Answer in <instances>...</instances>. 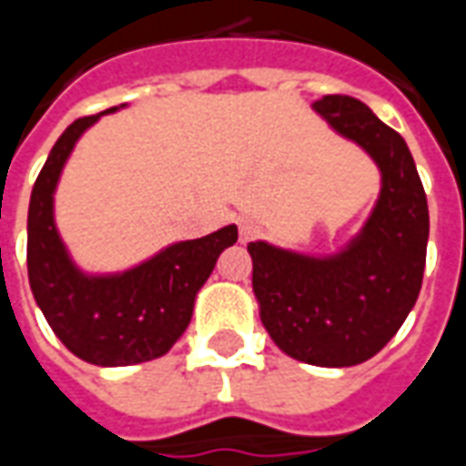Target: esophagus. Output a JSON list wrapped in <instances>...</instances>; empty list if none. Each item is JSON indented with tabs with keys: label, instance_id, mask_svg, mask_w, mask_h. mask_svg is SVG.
<instances>
[{
	"label": "esophagus",
	"instance_id": "obj_1",
	"mask_svg": "<svg viewBox=\"0 0 466 466\" xmlns=\"http://www.w3.org/2000/svg\"><path fill=\"white\" fill-rule=\"evenodd\" d=\"M238 236L240 243H250V240H256L260 236V226L256 220H240Z\"/></svg>",
	"mask_w": 466,
	"mask_h": 466
}]
</instances>
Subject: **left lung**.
<instances>
[{
    "label": "left lung",
    "instance_id": "8db88e82",
    "mask_svg": "<svg viewBox=\"0 0 466 466\" xmlns=\"http://www.w3.org/2000/svg\"><path fill=\"white\" fill-rule=\"evenodd\" d=\"M313 110L374 157L381 193L349 248L311 258L248 243L260 321L283 354L313 366H356L379 354L417 303L427 263L429 208L404 137L349 95Z\"/></svg>",
    "mask_w": 466,
    "mask_h": 466
}]
</instances>
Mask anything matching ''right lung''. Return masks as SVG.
I'll return each instance as SVG.
<instances>
[{"mask_svg":"<svg viewBox=\"0 0 466 466\" xmlns=\"http://www.w3.org/2000/svg\"><path fill=\"white\" fill-rule=\"evenodd\" d=\"M100 115L80 117L59 135L32 187L29 286L52 331L82 361L97 366L143 364L167 354L183 336L193 316L196 293L216 268L218 256L238 240V228L226 226L203 238L175 243L117 276L80 273L59 240L52 196L77 137L100 120Z\"/></svg>","mask_w":466,"mask_h":466,"instance_id":"right-lung-1","label":"right lung"}]
</instances>
